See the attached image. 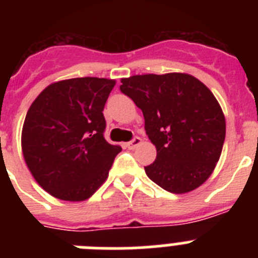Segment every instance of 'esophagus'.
<instances>
[{"instance_id":"34e87169","label":"esophagus","mask_w":258,"mask_h":258,"mask_svg":"<svg viewBox=\"0 0 258 258\" xmlns=\"http://www.w3.org/2000/svg\"><path fill=\"white\" fill-rule=\"evenodd\" d=\"M141 142H142V140H141L140 137H134V138L131 141V142H127V143H126V147H127V149H129V150H134V149H136V147H137V146L140 145Z\"/></svg>"}]
</instances>
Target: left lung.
I'll use <instances>...</instances> for the list:
<instances>
[{
	"instance_id": "obj_1",
	"label": "left lung",
	"mask_w": 258,
	"mask_h": 258,
	"mask_svg": "<svg viewBox=\"0 0 258 258\" xmlns=\"http://www.w3.org/2000/svg\"><path fill=\"white\" fill-rule=\"evenodd\" d=\"M121 83V93L142 109L146 134L156 147L146 174L173 194L199 187L213 172L226 134L213 93L186 74L138 75Z\"/></svg>"
}]
</instances>
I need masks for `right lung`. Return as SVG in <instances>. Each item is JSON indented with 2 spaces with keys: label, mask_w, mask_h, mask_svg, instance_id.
Instances as JSON below:
<instances>
[{
  "label": "right lung",
  "mask_w": 258,
  "mask_h": 258,
  "mask_svg": "<svg viewBox=\"0 0 258 258\" xmlns=\"http://www.w3.org/2000/svg\"><path fill=\"white\" fill-rule=\"evenodd\" d=\"M113 80L79 77L51 84L29 107L24 160L45 191L68 202L90 198L106 181L120 146L104 140V104Z\"/></svg>",
  "instance_id": "add662e5"
}]
</instances>
